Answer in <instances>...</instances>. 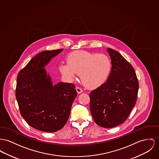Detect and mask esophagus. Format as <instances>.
<instances>
[{
    "label": "esophagus",
    "instance_id": "esophagus-1",
    "mask_svg": "<svg viewBox=\"0 0 159 159\" xmlns=\"http://www.w3.org/2000/svg\"><path fill=\"white\" fill-rule=\"evenodd\" d=\"M76 92H77L78 93H81L83 92V89L79 87H76Z\"/></svg>",
    "mask_w": 159,
    "mask_h": 159
}]
</instances>
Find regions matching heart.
<instances>
[{
    "mask_svg": "<svg viewBox=\"0 0 159 159\" xmlns=\"http://www.w3.org/2000/svg\"><path fill=\"white\" fill-rule=\"evenodd\" d=\"M111 67V60L106 54L80 51L67 56V63L60 64V71L69 80L74 79L80 74L85 87L93 89L106 83Z\"/></svg>",
    "mask_w": 159,
    "mask_h": 159,
    "instance_id": "b5f03b06",
    "label": "heart"
}]
</instances>
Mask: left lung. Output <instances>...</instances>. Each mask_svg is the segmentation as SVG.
<instances>
[{
	"label": "left lung",
	"instance_id": "obj_1",
	"mask_svg": "<svg viewBox=\"0 0 159 159\" xmlns=\"http://www.w3.org/2000/svg\"><path fill=\"white\" fill-rule=\"evenodd\" d=\"M112 67L107 81L90 94V110L96 124L110 128L122 124L135 106L139 82L133 67L121 54L107 48Z\"/></svg>",
	"mask_w": 159,
	"mask_h": 159
}]
</instances>
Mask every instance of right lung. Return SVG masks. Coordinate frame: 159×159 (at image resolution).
<instances>
[{"instance_id": "obj_1", "label": "right lung", "mask_w": 159, "mask_h": 159, "mask_svg": "<svg viewBox=\"0 0 159 159\" xmlns=\"http://www.w3.org/2000/svg\"><path fill=\"white\" fill-rule=\"evenodd\" d=\"M62 51L38 53L17 75L16 97L21 116L29 125L44 132H55L64 126L77 95L74 84L53 85L44 68Z\"/></svg>"}]
</instances>
